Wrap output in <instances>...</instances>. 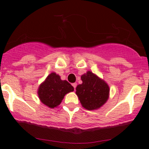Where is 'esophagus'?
I'll use <instances>...</instances> for the list:
<instances>
[{
    "label": "esophagus",
    "instance_id": "esophagus-1",
    "mask_svg": "<svg viewBox=\"0 0 149 149\" xmlns=\"http://www.w3.org/2000/svg\"><path fill=\"white\" fill-rule=\"evenodd\" d=\"M72 86H73L74 89H76V86H77V84H76V83H73V84H72Z\"/></svg>",
    "mask_w": 149,
    "mask_h": 149
}]
</instances>
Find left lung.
Segmentation results:
<instances>
[{
    "instance_id": "obj_1",
    "label": "left lung",
    "mask_w": 149,
    "mask_h": 149,
    "mask_svg": "<svg viewBox=\"0 0 149 149\" xmlns=\"http://www.w3.org/2000/svg\"><path fill=\"white\" fill-rule=\"evenodd\" d=\"M83 83L76 87V94L81 104L88 110L100 108L107 102L109 88L103 80L88 71L81 76Z\"/></svg>"
}]
</instances>
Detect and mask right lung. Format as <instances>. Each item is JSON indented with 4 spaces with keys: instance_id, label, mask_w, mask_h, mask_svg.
Segmentation results:
<instances>
[{
    "instance_id": "right-lung-1",
    "label": "right lung",
    "mask_w": 149,
    "mask_h": 149,
    "mask_svg": "<svg viewBox=\"0 0 149 149\" xmlns=\"http://www.w3.org/2000/svg\"><path fill=\"white\" fill-rule=\"evenodd\" d=\"M74 90L67 81H62L61 77L52 73L47 77L45 81L40 85L38 95L44 104L50 108L58 106L67 93Z\"/></svg>"
}]
</instances>
